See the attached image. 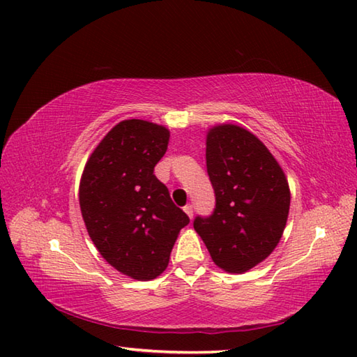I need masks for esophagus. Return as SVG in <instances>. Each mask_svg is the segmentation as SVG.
I'll return each instance as SVG.
<instances>
[{"label":"esophagus","instance_id":"1","mask_svg":"<svg viewBox=\"0 0 357 357\" xmlns=\"http://www.w3.org/2000/svg\"><path fill=\"white\" fill-rule=\"evenodd\" d=\"M184 211L188 215V218H190V219L193 218V206H190V204H188V206L184 207Z\"/></svg>","mask_w":357,"mask_h":357}]
</instances>
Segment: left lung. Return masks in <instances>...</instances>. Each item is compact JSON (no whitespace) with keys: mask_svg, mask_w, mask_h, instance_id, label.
<instances>
[{"mask_svg":"<svg viewBox=\"0 0 357 357\" xmlns=\"http://www.w3.org/2000/svg\"><path fill=\"white\" fill-rule=\"evenodd\" d=\"M206 161L215 208L208 216H196L193 227L218 267L244 273L278 245L290 208V188L268 149L238 126L211 128Z\"/></svg>","mask_w":357,"mask_h":357,"instance_id":"left-lung-1","label":"left lung"}]
</instances>
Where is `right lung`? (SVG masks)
<instances>
[{"label":"right lung","mask_w":357,"mask_h":357,"mask_svg":"<svg viewBox=\"0 0 357 357\" xmlns=\"http://www.w3.org/2000/svg\"><path fill=\"white\" fill-rule=\"evenodd\" d=\"M169 138L162 126L121 121L95 149L81 178L89 236L112 267L138 280L161 275L179 230L190 222L153 173Z\"/></svg>","instance_id":"obj_1"}]
</instances>
